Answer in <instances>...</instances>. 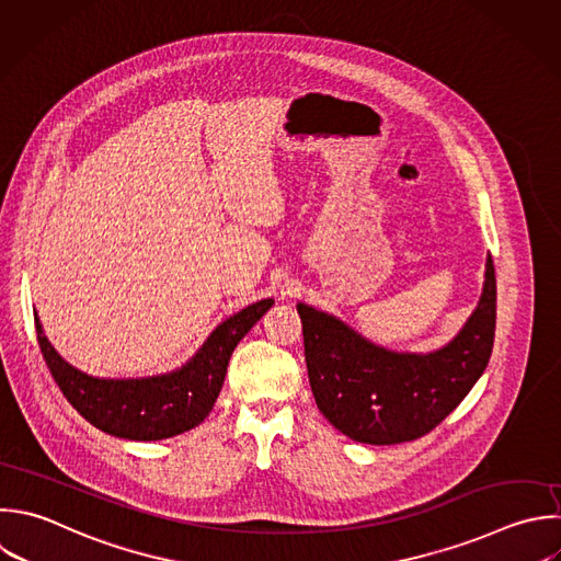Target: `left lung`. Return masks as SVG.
<instances>
[{
  "mask_svg": "<svg viewBox=\"0 0 561 561\" xmlns=\"http://www.w3.org/2000/svg\"><path fill=\"white\" fill-rule=\"evenodd\" d=\"M311 392L324 419L357 443L394 445L434 430L484 373L495 335V270L462 331L427 355L379 348L337 318L298 305Z\"/></svg>",
  "mask_w": 561,
  "mask_h": 561,
  "instance_id": "1",
  "label": "left lung"
}]
</instances>
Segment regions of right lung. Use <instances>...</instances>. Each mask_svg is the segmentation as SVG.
<instances>
[{"label": "right lung", "instance_id": "right-lung-1", "mask_svg": "<svg viewBox=\"0 0 561 561\" xmlns=\"http://www.w3.org/2000/svg\"><path fill=\"white\" fill-rule=\"evenodd\" d=\"M274 305L254 302L219 324L199 353L180 370L147 379L90 377L57 355L35 316L42 355L64 397L94 427L131 440H160L199 425L213 410L230 355L241 337Z\"/></svg>", "mask_w": 561, "mask_h": 561}]
</instances>
